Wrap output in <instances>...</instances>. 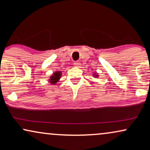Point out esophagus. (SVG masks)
<instances>
[{"instance_id":"1","label":"esophagus","mask_w":150,"mask_h":150,"mask_svg":"<svg viewBox=\"0 0 150 150\" xmlns=\"http://www.w3.org/2000/svg\"><path fill=\"white\" fill-rule=\"evenodd\" d=\"M74 65L75 67H79L80 65H81V63H80L79 61H75V62L74 63Z\"/></svg>"}]
</instances>
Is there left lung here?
I'll return each instance as SVG.
<instances>
[{
    "label": "left lung",
    "instance_id": "obj_1",
    "mask_svg": "<svg viewBox=\"0 0 150 150\" xmlns=\"http://www.w3.org/2000/svg\"><path fill=\"white\" fill-rule=\"evenodd\" d=\"M95 76H98V75H95Z\"/></svg>",
    "mask_w": 150,
    "mask_h": 150
}]
</instances>
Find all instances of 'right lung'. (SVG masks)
<instances>
[{
    "label": "right lung",
    "instance_id": "obj_1",
    "mask_svg": "<svg viewBox=\"0 0 150 150\" xmlns=\"http://www.w3.org/2000/svg\"><path fill=\"white\" fill-rule=\"evenodd\" d=\"M61 74V72H54L52 76H51V79H50L51 83L54 84L55 83H57V82L58 81V80L59 79V78H60Z\"/></svg>",
    "mask_w": 150,
    "mask_h": 150
}]
</instances>
